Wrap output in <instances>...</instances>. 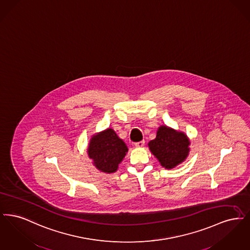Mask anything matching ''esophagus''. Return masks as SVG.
<instances>
[{"mask_svg": "<svg viewBox=\"0 0 250 250\" xmlns=\"http://www.w3.org/2000/svg\"><path fill=\"white\" fill-rule=\"evenodd\" d=\"M144 144H145V142L144 141H141V142L135 143V146L136 147H143V146H144Z\"/></svg>", "mask_w": 250, "mask_h": 250, "instance_id": "esophagus-1", "label": "esophagus"}]
</instances>
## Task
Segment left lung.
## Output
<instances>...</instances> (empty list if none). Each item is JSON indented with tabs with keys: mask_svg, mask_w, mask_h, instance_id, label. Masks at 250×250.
I'll return each instance as SVG.
<instances>
[{
	"mask_svg": "<svg viewBox=\"0 0 250 250\" xmlns=\"http://www.w3.org/2000/svg\"><path fill=\"white\" fill-rule=\"evenodd\" d=\"M151 152L166 168H172L183 162L189 152V141L181 132L160 126L155 140L149 143Z\"/></svg>",
	"mask_w": 250,
	"mask_h": 250,
	"instance_id": "obj_1",
	"label": "left lung"
}]
</instances>
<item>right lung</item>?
I'll return each mask as SVG.
<instances>
[{"label": "right lung", "mask_w": 250, "mask_h": 250, "mask_svg": "<svg viewBox=\"0 0 250 250\" xmlns=\"http://www.w3.org/2000/svg\"><path fill=\"white\" fill-rule=\"evenodd\" d=\"M128 149L112 129L99 133L91 140L88 154L95 166L103 172H114Z\"/></svg>", "instance_id": "add662e5"}]
</instances>
